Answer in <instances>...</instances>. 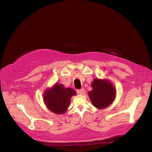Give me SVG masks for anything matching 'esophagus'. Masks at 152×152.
Listing matches in <instances>:
<instances>
[{"label": "esophagus", "mask_w": 152, "mask_h": 152, "mask_svg": "<svg viewBox=\"0 0 152 152\" xmlns=\"http://www.w3.org/2000/svg\"><path fill=\"white\" fill-rule=\"evenodd\" d=\"M77 94H83L85 93V89L81 88L80 90H77Z\"/></svg>", "instance_id": "obj_1"}]
</instances>
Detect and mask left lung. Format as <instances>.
I'll list each match as a JSON object with an SVG mask.
<instances>
[{"label":"left lung","mask_w":152,"mask_h":152,"mask_svg":"<svg viewBox=\"0 0 152 152\" xmlns=\"http://www.w3.org/2000/svg\"><path fill=\"white\" fill-rule=\"evenodd\" d=\"M91 85L92 90L88 92V96L94 106L104 109L112 104L115 98L116 90L110 80L95 79Z\"/></svg>","instance_id":"obj_1"}]
</instances>
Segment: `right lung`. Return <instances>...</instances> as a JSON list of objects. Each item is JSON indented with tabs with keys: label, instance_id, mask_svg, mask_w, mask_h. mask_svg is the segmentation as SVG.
<instances>
[{
	"label": "right lung",
	"instance_id": "add662e5",
	"mask_svg": "<svg viewBox=\"0 0 152 152\" xmlns=\"http://www.w3.org/2000/svg\"><path fill=\"white\" fill-rule=\"evenodd\" d=\"M76 92L70 88H65L63 85L56 84L51 88L46 89L43 100L48 109L56 114H63L69 106L70 99Z\"/></svg>",
	"mask_w": 152,
	"mask_h": 152
}]
</instances>
